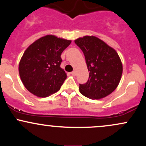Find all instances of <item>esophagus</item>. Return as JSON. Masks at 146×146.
Returning <instances> with one entry per match:
<instances>
[{
  "instance_id": "esophagus-1",
  "label": "esophagus",
  "mask_w": 146,
  "mask_h": 146,
  "mask_svg": "<svg viewBox=\"0 0 146 146\" xmlns=\"http://www.w3.org/2000/svg\"><path fill=\"white\" fill-rule=\"evenodd\" d=\"M71 74L73 75V76H75V75H76V71H73V72H71Z\"/></svg>"
}]
</instances>
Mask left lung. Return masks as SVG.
Segmentation results:
<instances>
[{
  "label": "left lung",
  "mask_w": 146,
  "mask_h": 146,
  "mask_svg": "<svg viewBox=\"0 0 146 146\" xmlns=\"http://www.w3.org/2000/svg\"><path fill=\"white\" fill-rule=\"evenodd\" d=\"M82 49L89 71L85 84H80V92L91 100L108 96L116 89L121 80L123 65L117 51L94 36L75 40Z\"/></svg>",
  "instance_id": "left-lung-1"
}]
</instances>
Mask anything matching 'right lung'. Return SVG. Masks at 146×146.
Instances as JSON below:
<instances>
[{
    "label": "right lung",
    "instance_id": "obj_1",
    "mask_svg": "<svg viewBox=\"0 0 146 146\" xmlns=\"http://www.w3.org/2000/svg\"><path fill=\"white\" fill-rule=\"evenodd\" d=\"M71 40L46 35L25 50L19 65L21 80L31 93L46 98L60 90L66 73L60 67L61 54Z\"/></svg>",
    "mask_w": 146,
    "mask_h": 146
}]
</instances>
